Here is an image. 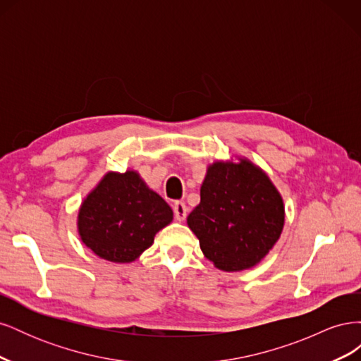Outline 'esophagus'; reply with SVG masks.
Segmentation results:
<instances>
[{
	"label": "esophagus",
	"mask_w": 361,
	"mask_h": 361,
	"mask_svg": "<svg viewBox=\"0 0 361 361\" xmlns=\"http://www.w3.org/2000/svg\"><path fill=\"white\" fill-rule=\"evenodd\" d=\"M173 211H174V216H176L178 221H183L185 216H187V206H185L183 202H174L173 204Z\"/></svg>",
	"instance_id": "esophagus-1"
}]
</instances>
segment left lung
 I'll list each match as a JSON object with an SVG mask.
<instances>
[{"instance_id": "obj_1", "label": "left lung", "mask_w": 361, "mask_h": 361, "mask_svg": "<svg viewBox=\"0 0 361 361\" xmlns=\"http://www.w3.org/2000/svg\"><path fill=\"white\" fill-rule=\"evenodd\" d=\"M187 223L218 269L243 271L256 267L279 241L285 204L268 174L250 159L215 161Z\"/></svg>"}]
</instances>
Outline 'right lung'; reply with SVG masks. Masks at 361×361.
Wrapping results in <instances>:
<instances>
[{
	"label": "right lung",
	"instance_id": "obj_1",
	"mask_svg": "<svg viewBox=\"0 0 361 361\" xmlns=\"http://www.w3.org/2000/svg\"><path fill=\"white\" fill-rule=\"evenodd\" d=\"M173 221V211L138 171H108L87 194L78 212V235L96 256L129 264Z\"/></svg>",
	"mask_w": 361,
	"mask_h": 361
}]
</instances>
